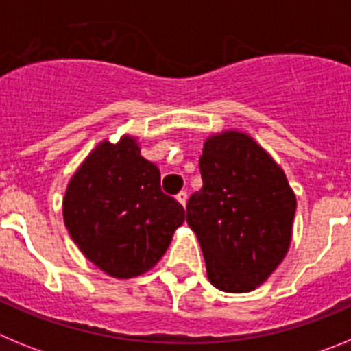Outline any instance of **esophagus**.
<instances>
[{"label": "esophagus", "instance_id": "1", "mask_svg": "<svg viewBox=\"0 0 351 351\" xmlns=\"http://www.w3.org/2000/svg\"><path fill=\"white\" fill-rule=\"evenodd\" d=\"M176 198H178V202L181 204L182 207H184L186 202H188V193H186V191H179L178 197H176Z\"/></svg>", "mask_w": 351, "mask_h": 351}]
</instances>
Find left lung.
Here are the masks:
<instances>
[{
	"instance_id": "obj_1",
	"label": "left lung",
	"mask_w": 351,
	"mask_h": 351,
	"mask_svg": "<svg viewBox=\"0 0 351 351\" xmlns=\"http://www.w3.org/2000/svg\"><path fill=\"white\" fill-rule=\"evenodd\" d=\"M198 163L204 186L188 200L186 221L207 278L228 293L255 290L287 256L295 193L271 154L237 130L210 135Z\"/></svg>"
}]
</instances>
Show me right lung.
I'll return each mask as SVG.
<instances>
[{"label":"right lung","instance_id":"right-lung-1","mask_svg":"<svg viewBox=\"0 0 351 351\" xmlns=\"http://www.w3.org/2000/svg\"><path fill=\"white\" fill-rule=\"evenodd\" d=\"M186 213L161 191L160 170L135 137L104 141L71 176L63 198L68 234L105 274L128 280L165 255Z\"/></svg>","mask_w":351,"mask_h":351}]
</instances>
